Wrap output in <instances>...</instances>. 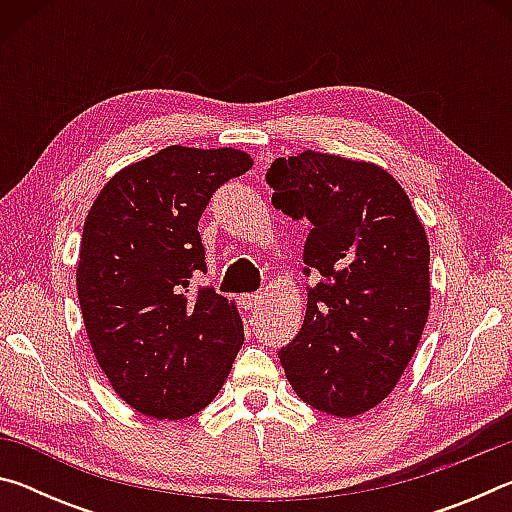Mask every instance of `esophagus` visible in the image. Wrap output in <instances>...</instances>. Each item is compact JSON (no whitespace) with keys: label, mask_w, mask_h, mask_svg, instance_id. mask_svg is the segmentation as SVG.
Segmentation results:
<instances>
[{"label":"esophagus","mask_w":512,"mask_h":512,"mask_svg":"<svg viewBox=\"0 0 512 512\" xmlns=\"http://www.w3.org/2000/svg\"><path fill=\"white\" fill-rule=\"evenodd\" d=\"M259 300H262V293H246V296H241V305L246 309H255L259 305Z\"/></svg>","instance_id":"obj_1"}]
</instances>
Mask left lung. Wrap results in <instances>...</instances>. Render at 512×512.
Wrapping results in <instances>:
<instances>
[{
    "instance_id": "1",
    "label": "left lung",
    "mask_w": 512,
    "mask_h": 512,
    "mask_svg": "<svg viewBox=\"0 0 512 512\" xmlns=\"http://www.w3.org/2000/svg\"><path fill=\"white\" fill-rule=\"evenodd\" d=\"M273 205L307 219L300 332L280 363L302 402L354 418L404 375L431 305L429 241L402 185L379 164L305 151L266 173Z\"/></svg>"
}]
</instances>
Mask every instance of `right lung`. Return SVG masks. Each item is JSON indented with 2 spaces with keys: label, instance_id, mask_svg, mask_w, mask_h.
Here are the masks:
<instances>
[{
  "label": "right lung",
  "instance_id": "obj_1",
  "mask_svg": "<svg viewBox=\"0 0 512 512\" xmlns=\"http://www.w3.org/2000/svg\"><path fill=\"white\" fill-rule=\"evenodd\" d=\"M253 167L239 149L167 146L117 171L83 225L76 291L94 357L115 393L155 420L205 409L244 343L237 305L205 273L198 219Z\"/></svg>",
  "mask_w": 512,
  "mask_h": 512
}]
</instances>
